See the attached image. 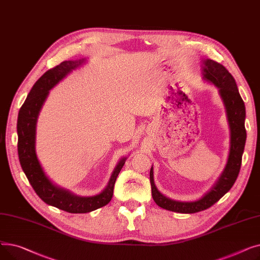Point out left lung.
Returning a JSON list of instances; mask_svg holds the SVG:
<instances>
[{
    "instance_id": "8db88e82",
    "label": "left lung",
    "mask_w": 260,
    "mask_h": 260,
    "mask_svg": "<svg viewBox=\"0 0 260 260\" xmlns=\"http://www.w3.org/2000/svg\"><path fill=\"white\" fill-rule=\"evenodd\" d=\"M203 76L219 88L220 95L226 108L231 127L230 156L228 165L214 187H212L210 192L201 199L193 202L175 201L163 196L154 183L152 168L151 172H149V180H151L152 185L153 199L157 203V206L172 212L193 214L211 208L233 186L241 167L242 154L245 139H247V132H245L244 127L245 107L239 94L235 79L223 65L210 59L203 61Z\"/></svg>"
}]
</instances>
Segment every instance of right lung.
Returning <instances> with one entry per match:
<instances>
[{"label": "right lung", "instance_id": "add662e5", "mask_svg": "<svg viewBox=\"0 0 260 260\" xmlns=\"http://www.w3.org/2000/svg\"><path fill=\"white\" fill-rule=\"evenodd\" d=\"M83 62L84 59L64 61L41 77L21 106L17 124L20 163L35 192L49 206L74 214L88 213L106 206L113 198L116 179L125 163V158L120 160L105 189L99 195L92 197H78L52 184L40 166L35 151L36 123L40 109L47 97L48 90Z\"/></svg>", "mask_w": 260, "mask_h": 260}]
</instances>
